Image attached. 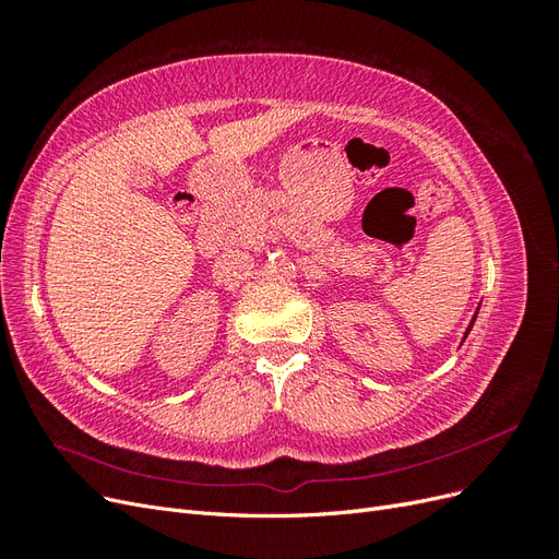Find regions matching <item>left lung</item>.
Segmentation results:
<instances>
[{
	"label": "left lung",
	"mask_w": 559,
	"mask_h": 559,
	"mask_svg": "<svg viewBox=\"0 0 559 559\" xmlns=\"http://www.w3.org/2000/svg\"><path fill=\"white\" fill-rule=\"evenodd\" d=\"M471 326H473V321H471ZM471 326H468V329H466V335H468V331H471Z\"/></svg>",
	"instance_id": "8db88e82"
}]
</instances>
